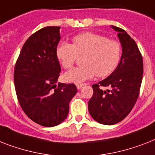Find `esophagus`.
Returning a JSON list of instances; mask_svg holds the SVG:
<instances>
[{"label":"esophagus","mask_w":155,"mask_h":155,"mask_svg":"<svg viewBox=\"0 0 155 155\" xmlns=\"http://www.w3.org/2000/svg\"><path fill=\"white\" fill-rule=\"evenodd\" d=\"M84 84H76V87H77V89H80L82 87L84 86Z\"/></svg>","instance_id":"esophagus-1"}]
</instances>
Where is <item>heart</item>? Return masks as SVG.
I'll return each mask as SVG.
<instances>
[{"label": "heart", "mask_w": 155, "mask_h": 155, "mask_svg": "<svg viewBox=\"0 0 155 155\" xmlns=\"http://www.w3.org/2000/svg\"><path fill=\"white\" fill-rule=\"evenodd\" d=\"M56 57L65 69L72 68L79 56H84L83 66L67 72V82L81 83L95 75L107 77L119 66L123 55V46L119 41L109 40L107 36L93 32H84L74 36L72 45L61 42L57 45Z\"/></svg>", "instance_id": "b5f03b06"}]
</instances>
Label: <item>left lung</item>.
Instances as JSON below:
<instances>
[{"mask_svg":"<svg viewBox=\"0 0 155 155\" xmlns=\"http://www.w3.org/2000/svg\"><path fill=\"white\" fill-rule=\"evenodd\" d=\"M111 27L118 32L123 46L121 61L112 74L93 84L94 92L88 102L91 117L104 125L119 123L131 111L139 95L143 74V57L135 41L125 30Z\"/></svg>","mask_w":155,"mask_h":155,"instance_id":"left-lung-1","label":"left lung"}]
</instances>
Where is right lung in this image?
I'll return each mask as SVG.
<instances>
[{
    "mask_svg": "<svg viewBox=\"0 0 155 155\" xmlns=\"http://www.w3.org/2000/svg\"><path fill=\"white\" fill-rule=\"evenodd\" d=\"M60 27L48 26L25 41L15 64L14 84L22 110L30 119L51 127L67 118L76 94L73 84L58 83L60 65L56 50Z\"/></svg>",
    "mask_w": 155,
    "mask_h": 155,
    "instance_id": "1",
    "label": "right lung"
}]
</instances>
